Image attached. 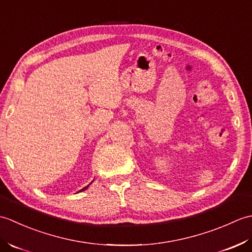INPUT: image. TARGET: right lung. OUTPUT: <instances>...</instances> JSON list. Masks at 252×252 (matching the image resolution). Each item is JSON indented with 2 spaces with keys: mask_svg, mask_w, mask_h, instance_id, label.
Masks as SVG:
<instances>
[{
  "mask_svg": "<svg viewBox=\"0 0 252 252\" xmlns=\"http://www.w3.org/2000/svg\"><path fill=\"white\" fill-rule=\"evenodd\" d=\"M88 187H89V185H88V186H85V187H84V189H82L81 190H84V189H88Z\"/></svg>",
  "mask_w": 252,
  "mask_h": 252,
  "instance_id": "obj_1",
  "label": "right lung"
}]
</instances>
